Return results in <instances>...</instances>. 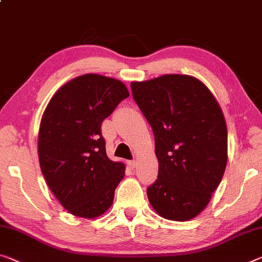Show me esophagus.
<instances>
[{
  "label": "esophagus",
  "mask_w": 262,
  "mask_h": 262,
  "mask_svg": "<svg viewBox=\"0 0 262 262\" xmlns=\"http://www.w3.org/2000/svg\"><path fill=\"white\" fill-rule=\"evenodd\" d=\"M128 166H130L131 168H135L137 166L136 160H131V162H128Z\"/></svg>",
  "instance_id": "1"
}]
</instances>
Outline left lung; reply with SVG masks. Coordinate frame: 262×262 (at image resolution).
<instances>
[{"label": "left lung", "instance_id": "left-lung-1", "mask_svg": "<svg viewBox=\"0 0 262 262\" xmlns=\"http://www.w3.org/2000/svg\"><path fill=\"white\" fill-rule=\"evenodd\" d=\"M132 96L155 135L158 179L151 206L168 220L193 219L207 206L227 163V127L214 96L187 75L131 83Z\"/></svg>", "mask_w": 262, "mask_h": 262}]
</instances>
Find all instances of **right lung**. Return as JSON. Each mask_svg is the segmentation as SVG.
Returning a JSON list of instances; mask_svg holds the SVG:
<instances>
[{
	"instance_id": "right-lung-1",
	"label": "right lung",
	"mask_w": 262,
	"mask_h": 262,
	"mask_svg": "<svg viewBox=\"0 0 262 262\" xmlns=\"http://www.w3.org/2000/svg\"><path fill=\"white\" fill-rule=\"evenodd\" d=\"M127 97L120 80L86 74L64 84L44 111L39 165L51 192L71 214L92 219L114 203L125 165L107 158L100 127Z\"/></svg>"
}]
</instances>
